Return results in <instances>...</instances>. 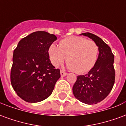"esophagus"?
I'll use <instances>...</instances> for the list:
<instances>
[{"mask_svg":"<svg viewBox=\"0 0 126 126\" xmlns=\"http://www.w3.org/2000/svg\"><path fill=\"white\" fill-rule=\"evenodd\" d=\"M67 73H66V72H65L64 71H63V70H61V76L62 77H64L65 76H67Z\"/></svg>","mask_w":126,"mask_h":126,"instance_id":"1","label":"esophagus"}]
</instances>
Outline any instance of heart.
I'll return each mask as SVG.
<instances>
[{
	"instance_id": "obj_1",
	"label": "heart",
	"mask_w": 126,
	"mask_h": 126,
	"mask_svg": "<svg viewBox=\"0 0 126 126\" xmlns=\"http://www.w3.org/2000/svg\"><path fill=\"white\" fill-rule=\"evenodd\" d=\"M51 63L58 67L67 57L68 67L78 74L90 71L96 63L99 47L93 40L82 36H71L62 39L59 44H50L48 50Z\"/></svg>"
}]
</instances>
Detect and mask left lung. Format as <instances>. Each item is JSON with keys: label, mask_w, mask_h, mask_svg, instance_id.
<instances>
[{"label": "left lung", "mask_w": 126, "mask_h": 126, "mask_svg": "<svg viewBox=\"0 0 126 126\" xmlns=\"http://www.w3.org/2000/svg\"><path fill=\"white\" fill-rule=\"evenodd\" d=\"M82 34L98 44L99 55L95 65L88 74L77 77L73 93L79 101L93 105L104 100L113 87L115 79L114 55L111 48L98 36L89 32Z\"/></svg>", "instance_id": "obj_1"}]
</instances>
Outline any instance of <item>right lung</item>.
I'll return each instance as SVG.
<instances>
[{
  "mask_svg": "<svg viewBox=\"0 0 126 126\" xmlns=\"http://www.w3.org/2000/svg\"><path fill=\"white\" fill-rule=\"evenodd\" d=\"M56 40L54 34L35 32L21 39L13 51L11 82L17 94L26 102L45 100L60 78V69L52 65L48 53Z\"/></svg>",
  "mask_w": 126,
  "mask_h": 126,
  "instance_id": "1",
  "label": "right lung"
}]
</instances>
